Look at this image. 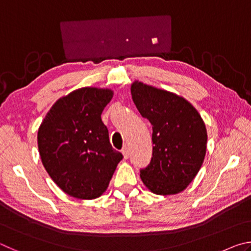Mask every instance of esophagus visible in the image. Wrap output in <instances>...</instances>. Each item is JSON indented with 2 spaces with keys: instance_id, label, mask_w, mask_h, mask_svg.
Returning a JSON list of instances; mask_svg holds the SVG:
<instances>
[{
  "instance_id": "1",
  "label": "esophagus",
  "mask_w": 251,
  "mask_h": 251,
  "mask_svg": "<svg viewBox=\"0 0 251 251\" xmlns=\"http://www.w3.org/2000/svg\"><path fill=\"white\" fill-rule=\"evenodd\" d=\"M122 152H123V155H124V158H125V159L128 158V157H129L128 148H127V147H124V148H123V150H122Z\"/></svg>"
}]
</instances>
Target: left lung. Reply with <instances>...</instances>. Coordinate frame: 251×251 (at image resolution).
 <instances>
[{"mask_svg":"<svg viewBox=\"0 0 251 251\" xmlns=\"http://www.w3.org/2000/svg\"><path fill=\"white\" fill-rule=\"evenodd\" d=\"M143 117L152 126V157L141 178L151 192L174 195L184 190L201 169L206 155L207 131L193 105L171 92L141 82L130 88Z\"/></svg>","mask_w":251,"mask_h":251,"instance_id":"left-lung-1","label":"left lung"}]
</instances>
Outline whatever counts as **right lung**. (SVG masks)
<instances>
[{"label":"right lung","instance_id":"right-lung-1","mask_svg":"<svg viewBox=\"0 0 251 251\" xmlns=\"http://www.w3.org/2000/svg\"><path fill=\"white\" fill-rule=\"evenodd\" d=\"M112 97L110 90L94 87L72 92L52 106L40 126L42 163L55 184L72 197H100L123 159L110 145L100 118Z\"/></svg>","mask_w":251,"mask_h":251}]
</instances>
